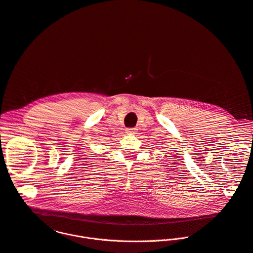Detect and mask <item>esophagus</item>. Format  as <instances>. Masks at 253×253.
I'll return each instance as SVG.
<instances>
[{
	"instance_id": "1",
	"label": "esophagus",
	"mask_w": 253,
	"mask_h": 253,
	"mask_svg": "<svg viewBox=\"0 0 253 253\" xmlns=\"http://www.w3.org/2000/svg\"><path fill=\"white\" fill-rule=\"evenodd\" d=\"M126 133L130 134V135L135 134L136 133V129L135 128H128V129H126Z\"/></svg>"
}]
</instances>
